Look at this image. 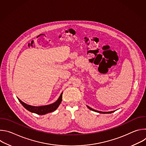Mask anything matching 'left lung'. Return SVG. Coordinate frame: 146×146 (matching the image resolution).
I'll list each match as a JSON object with an SVG mask.
<instances>
[{"instance_id":"left-lung-1","label":"left lung","mask_w":146,"mask_h":146,"mask_svg":"<svg viewBox=\"0 0 146 146\" xmlns=\"http://www.w3.org/2000/svg\"><path fill=\"white\" fill-rule=\"evenodd\" d=\"M87 107H88V109H90V110H92V111H96V112L100 113H113V112H114V111H109V112H102V111H96V110H94V109H92V108H90V107H89V106H87Z\"/></svg>"}]
</instances>
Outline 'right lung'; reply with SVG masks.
<instances>
[{
	"label": "right lung",
	"instance_id": "1",
	"mask_svg": "<svg viewBox=\"0 0 146 146\" xmlns=\"http://www.w3.org/2000/svg\"><path fill=\"white\" fill-rule=\"evenodd\" d=\"M62 93H63V92L61 93L59 98H58V99L55 102H54V103L50 104V105H46V106H37H37H33L27 105V104L22 102L19 99H18V100L22 104V105L28 111H29L32 113H36V114H38V115H44V114H47L48 113L52 112V111H55L58 108V107L59 106V105H60V103L62 102Z\"/></svg>",
	"mask_w": 146,
	"mask_h": 146
}]
</instances>
